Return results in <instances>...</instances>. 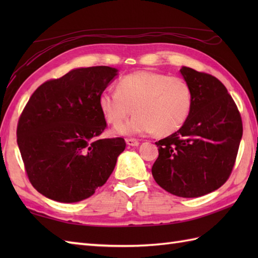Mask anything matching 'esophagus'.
<instances>
[{"label":"esophagus","mask_w":258,"mask_h":258,"mask_svg":"<svg viewBox=\"0 0 258 258\" xmlns=\"http://www.w3.org/2000/svg\"><path fill=\"white\" fill-rule=\"evenodd\" d=\"M126 144L130 146H138L140 144V142L136 139H126Z\"/></svg>","instance_id":"1"}]
</instances>
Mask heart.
I'll list each match as a JSON object with an SVG mask.
<instances>
[{"label":"heart","mask_w":258,"mask_h":258,"mask_svg":"<svg viewBox=\"0 0 258 258\" xmlns=\"http://www.w3.org/2000/svg\"><path fill=\"white\" fill-rule=\"evenodd\" d=\"M191 102L190 87L183 79L152 71L124 75L118 80L116 90H104L98 97L104 118L114 127L134 108V116L116 130L122 135L176 132L187 119Z\"/></svg>","instance_id":"heart-1"}]
</instances>
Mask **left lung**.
<instances>
[{
	"instance_id": "1",
	"label": "left lung",
	"mask_w": 258,
	"mask_h": 258,
	"mask_svg": "<svg viewBox=\"0 0 258 258\" xmlns=\"http://www.w3.org/2000/svg\"><path fill=\"white\" fill-rule=\"evenodd\" d=\"M193 102L177 132L156 142L158 157L152 174L156 183L179 197H199L220 188L231 176L243 123L222 82L208 73L180 69Z\"/></svg>"
}]
</instances>
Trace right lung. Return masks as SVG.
Here are the masks:
<instances>
[{
	"mask_svg": "<svg viewBox=\"0 0 258 258\" xmlns=\"http://www.w3.org/2000/svg\"><path fill=\"white\" fill-rule=\"evenodd\" d=\"M116 69H76L40 85L21 113L16 136L30 183L61 203L85 200L106 183L125 150L122 138L98 140L106 122L98 97Z\"/></svg>",
	"mask_w": 258,
	"mask_h": 258,
	"instance_id": "1",
	"label": "right lung"
}]
</instances>
